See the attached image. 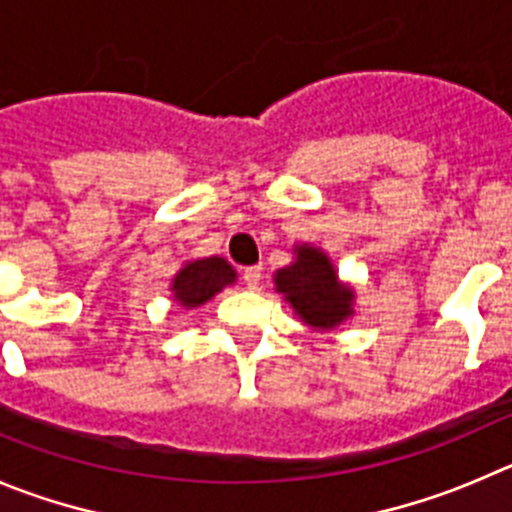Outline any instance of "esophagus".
Instances as JSON below:
<instances>
[{"mask_svg": "<svg viewBox=\"0 0 512 512\" xmlns=\"http://www.w3.org/2000/svg\"><path fill=\"white\" fill-rule=\"evenodd\" d=\"M260 278H262L260 265H252V267H245V270H242V280H245L247 288H257V285H260Z\"/></svg>", "mask_w": 512, "mask_h": 512, "instance_id": "34e87169", "label": "esophagus"}]
</instances>
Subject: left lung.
Here are the masks:
<instances>
[{
  "mask_svg": "<svg viewBox=\"0 0 512 512\" xmlns=\"http://www.w3.org/2000/svg\"><path fill=\"white\" fill-rule=\"evenodd\" d=\"M275 285L313 328H333L353 313V290L338 283L331 260L313 247H298V260L278 270Z\"/></svg>",
  "mask_w": 512,
  "mask_h": 512,
  "instance_id": "1",
  "label": "left lung"
}]
</instances>
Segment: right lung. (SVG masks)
<instances>
[{
	"mask_svg": "<svg viewBox=\"0 0 512 512\" xmlns=\"http://www.w3.org/2000/svg\"><path fill=\"white\" fill-rule=\"evenodd\" d=\"M229 283H234L232 265L222 257H207V260L189 262L186 267H181V272H176L171 290L181 305L197 308V305H204L209 298H214Z\"/></svg>",
	"mask_w": 512,
	"mask_h": 512,
	"instance_id": "1",
	"label": "right lung"
}]
</instances>
